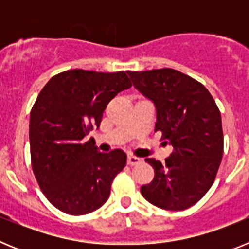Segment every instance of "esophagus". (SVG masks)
Segmentation results:
<instances>
[{
  "label": "esophagus",
  "mask_w": 249,
  "mask_h": 249,
  "mask_svg": "<svg viewBox=\"0 0 249 249\" xmlns=\"http://www.w3.org/2000/svg\"><path fill=\"white\" fill-rule=\"evenodd\" d=\"M141 162V158L136 157V156H128V158H127V163H128V166H136V164H138Z\"/></svg>",
  "instance_id": "esophagus-1"
}]
</instances>
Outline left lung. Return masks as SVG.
Masks as SVG:
<instances>
[{
  "mask_svg": "<svg viewBox=\"0 0 249 249\" xmlns=\"http://www.w3.org/2000/svg\"><path fill=\"white\" fill-rule=\"evenodd\" d=\"M127 74L133 87L155 105V132H162L163 143L172 147L164 164L146 158L155 178L141 187V193L162 210L190 208L208 192L221 164V112L202 83L172 68Z\"/></svg>",
  "mask_w": 249,
  "mask_h": 249,
  "instance_id": "8db88e82",
  "label": "left lung"
}]
</instances>
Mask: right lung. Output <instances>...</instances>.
Here are the masks:
<instances>
[{
	"instance_id": "1",
	"label": "right lung",
	"mask_w": 249,
	"mask_h": 249,
	"mask_svg": "<svg viewBox=\"0 0 249 249\" xmlns=\"http://www.w3.org/2000/svg\"><path fill=\"white\" fill-rule=\"evenodd\" d=\"M126 72L72 70L53 76L30 116L32 169L46 198L62 212L87 214L106 203L114 177L124 168L122 149L101 153L93 138L112 98L129 89Z\"/></svg>"
}]
</instances>
